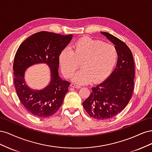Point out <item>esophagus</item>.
Wrapping results in <instances>:
<instances>
[{
    "label": "esophagus",
    "instance_id": "esophagus-1",
    "mask_svg": "<svg viewBox=\"0 0 152 152\" xmlns=\"http://www.w3.org/2000/svg\"><path fill=\"white\" fill-rule=\"evenodd\" d=\"M71 87H74V88H76V89H80V88H81V86H78V85H76V84H71Z\"/></svg>",
    "mask_w": 152,
    "mask_h": 152
}]
</instances>
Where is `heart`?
<instances>
[{"instance_id": "obj_1", "label": "heart", "mask_w": 152, "mask_h": 152, "mask_svg": "<svg viewBox=\"0 0 152 152\" xmlns=\"http://www.w3.org/2000/svg\"><path fill=\"white\" fill-rule=\"evenodd\" d=\"M71 49H63L59 61L63 74L67 79L74 74L80 63L82 70L72 77L77 84L102 81L111 73L118 59L114 45L89 37L79 39Z\"/></svg>"}]
</instances>
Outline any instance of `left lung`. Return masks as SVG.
Wrapping results in <instances>:
<instances>
[{"label": "left lung", "instance_id": "1", "mask_svg": "<svg viewBox=\"0 0 152 152\" xmlns=\"http://www.w3.org/2000/svg\"><path fill=\"white\" fill-rule=\"evenodd\" d=\"M102 34L115 45L117 66L107 80L92 88L83 107L91 117L106 120L121 113L129 102L134 91L135 70L132 52L126 44L107 32Z\"/></svg>", "mask_w": 152, "mask_h": 152}]
</instances>
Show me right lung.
<instances>
[{"instance_id":"1","label":"right lung","mask_w":152,"mask_h":152,"mask_svg":"<svg viewBox=\"0 0 152 152\" xmlns=\"http://www.w3.org/2000/svg\"><path fill=\"white\" fill-rule=\"evenodd\" d=\"M72 35H62L40 31L25 40L18 48L13 63L14 84L21 104L31 115L40 118L53 115L61 107L70 83L59 76V56L70 42ZM47 63L50 67L52 80L45 89L31 90L25 84L26 69L36 63Z\"/></svg>"}]
</instances>
